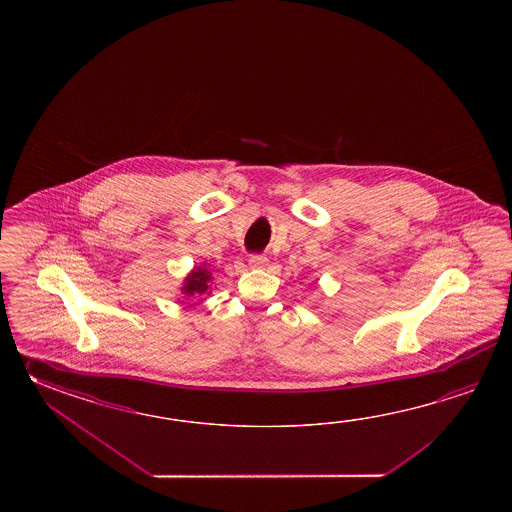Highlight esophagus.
I'll use <instances>...</instances> for the list:
<instances>
[{
	"instance_id": "1",
	"label": "esophagus",
	"mask_w": 512,
	"mask_h": 512,
	"mask_svg": "<svg viewBox=\"0 0 512 512\" xmlns=\"http://www.w3.org/2000/svg\"><path fill=\"white\" fill-rule=\"evenodd\" d=\"M249 263H251V267H254V269H260V267L267 265V256L265 254H251Z\"/></svg>"
}]
</instances>
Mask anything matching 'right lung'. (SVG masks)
Returning a JSON list of instances; mask_svg holds the SVG:
<instances>
[{
  "label": "right lung",
  "mask_w": 512,
  "mask_h": 512,
  "mask_svg": "<svg viewBox=\"0 0 512 512\" xmlns=\"http://www.w3.org/2000/svg\"><path fill=\"white\" fill-rule=\"evenodd\" d=\"M208 283H210V272L207 269L197 267L196 271L190 272L183 285V293L186 296H194V294H205L208 291Z\"/></svg>",
  "instance_id": "add662e5"
}]
</instances>
